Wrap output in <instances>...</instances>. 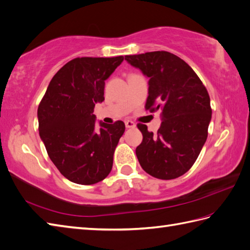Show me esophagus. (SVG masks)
Instances as JSON below:
<instances>
[{
  "instance_id": "1",
  "label": "esophagus",
  "mask_w": 250,
  "mask_h": 250,
  "mask_svg": "<svg viewBox=\"0 0 250 250\" xmlns=\"http://www.w3.org/2000/svg\"><path fill=\"white\" fill-rule=\"evenodd\" d=\"M125 126L127 127V128H134V127L136 126V124H135L132 121L126 120V121H125Z\"/></svg>"
}]
</instances>
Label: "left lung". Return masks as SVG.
<instances>
[{"instance_id": "left-lung-1", "label": "left lung", "mask_w": 250, "mask_h": 250, "mask_svg": "<svg viewBox=\"0 0 250 250\" xmlns=\"http://www.w3.org/2000/svg\"><path fill=\"white\" fill-rule=\"evenodd\" d=\"M125 60L148 78L146 109L159 110L162 119L156 135L146 125H137L143 136L137 158L149 175L176 179L192 167L207 141L212 119L208 93L190 66L173 53L154 51Z\"/></svg>"}]
</instances>
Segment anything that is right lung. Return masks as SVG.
<instances>
[{"instance_id":"right-lung-1","label":"right lung","mask_w":250,"mask_h":250,"mask_svg":"<svg viewBox=\"0 0 250 250\" xmlns=\"http://www.w3.org/2000/svg\"><path fill=\"white\" fill-rule=\"evenodd\" d=\"M123 60L121 55L69 61L53 76L38 106V130L49 157L76 184H96L112 169L125 124L101 121L96 126L93 112L104 101V80Z\"/></svg>"}]
</instances>
